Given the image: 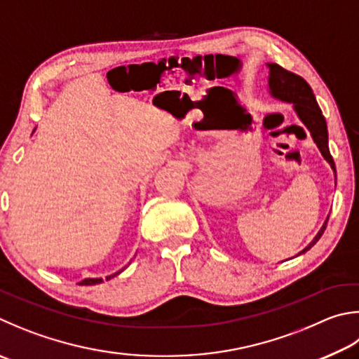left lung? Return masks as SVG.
I'll list each match as a JSON object with an SVG mask.
<instances>
[{"mask_svg":"<svg viewBox=\"0 0 359 359\" xmlns=\"http://www.w3.org/2000/svg\"><path fill=\"white\" fill-rule=\"evenodd\" d=\"M266 66H269V70H270L269 89H270L271 97H275V99L285 103H292L293 109H295L297 116L299 117V121H302L306 126V128L309 130V133L317 144L318 151H320V154L323 155V158L330 163L331 169H333L336 174L334 160L331 157L330 147H328L327 121H325V117L322 114V109L318 108V103L316 100V95L312 93L311 86L306 83V80H303L302 76L297 74H292V72L283 69L275 62H269ZM327 221H325L323 226L320 227V231L317 232L314 240H312V242L298 254L309 251L311 248L320 240L325 229H327Z\"/></svg>","mask_w":359,"mask_h":359,"instance_id":"obj_1","label":"left lung"}]
</instances>
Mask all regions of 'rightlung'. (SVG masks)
Masks as SVG:
<instances>
[{
  "instance_id": "obj_1",
  "label": "right lung",
  "mask_w": 359,
  "mask_h": 359,
  "mask_svg": "<svg viewBox=\"0 0 359 359\" xmlns=\"http://www.w3.org/2000/svg\"><path fill=\"white\" fill-rule=\"evenodd\" d=\"M122 270H123V269H122ZM122 270H121V271H122ZM121 271H116V273H113V275L107 276V281H108V279H111V278L119 275ZM100 283H103L102 278H88V279H83V281H81L80 284H81V285H94V284H100Z\"/></svg>"
}]
</instances>
